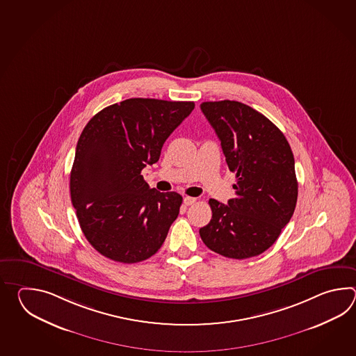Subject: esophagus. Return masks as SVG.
<instances>
[{
    "label": "esophagus",
    "instance_id": "obj_1",
    "mask_svg": "<svg viewBox=\"0 0 356 356\" xmlns=\"http://www.w3.org/2000/svg\"><path fill=\"white\" fill-rule=\"evenodd\" d=\"M195 202H196L195 197L186 196L183 198V204H186V206H191V204H193Z\"/></svg>",
    "mask_w": 356,
    "mask_h": 356
}]
</instances>
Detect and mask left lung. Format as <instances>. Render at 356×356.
Returning <instances> with one entry per match:
<instances>
[{"label": "left lung", "instance_id": "left-lung-1", "mask_svg": "<svg viewBox=\"0 0 356 356\" xmlns=\"http://www.w3.org/2000/svg\"><path fill=\"white\" fill-rule=\"evenodd\" d=\"M201 111L236 177L235 197L227 204L209 201L212 218L200 229L201 239L224 257H254L276 242L296 210L291 147L273 122L241 102H204Z\"/></svg>", "mask_w": 356, "mask_h": 356}]
</instances>
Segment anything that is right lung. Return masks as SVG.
<instances>
[{
  "label": "right lung",
  "instance_id": "right-lung-1",
  "mask_svg": "<svg viewBox=\"0 0 356 356\" xmlns=\"http://www.w3.org/2000/svg\"><path fill=\"white\" fill-rule=\"evenodd\" d=\"M193 102L131 98L106 106L83 129L70 175L71 201L88 242L115 262L154 256L179 213L177 192L150 188L141 170L155 164Z\"/></svg>",
  "mask_w": 356,
  "mask_h": 356
}]
</instances>
